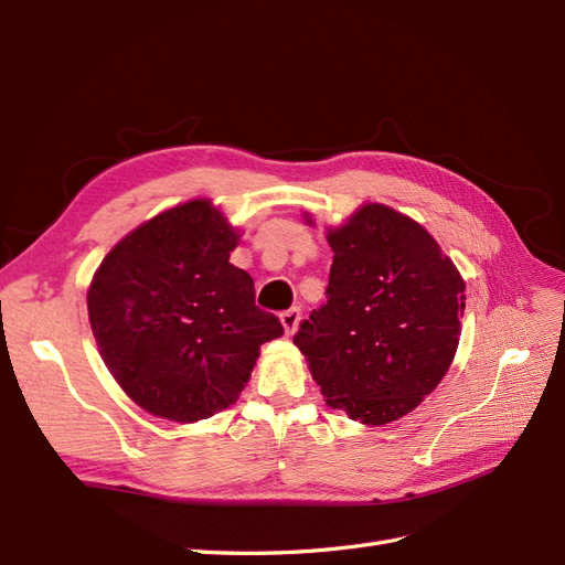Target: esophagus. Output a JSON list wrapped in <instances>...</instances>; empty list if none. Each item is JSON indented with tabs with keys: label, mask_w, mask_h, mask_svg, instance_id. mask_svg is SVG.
<instances>
[{
	"label": "esophagus",
	"mask_w": 565,
	"mask_h": 565,
	"mask_svg": "<svg viewBox=\"0 0 565 565\" xmlns=\"http://www.w3.org/2000/svg\"><path fill=\"white\" fill-rule=\"evenodd\" d=\"M299 320H301V309H297V306H295V309H289V311H285L280 316V322H282V328H285L287 334H295Z\"/></svg>",
	"instance_id": "34e87169"
}]
</instances>
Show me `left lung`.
Wrapping results in <instances>:
<instances>
[{"instance_id":"8db88e82","label":"left lung","mask_w":565,"mask_h":565,"mask_svg":"<svg viewBox=\"0 0 565 565\" xmlns=\"http://www.w3.org/2000/svg\"><path fill=\"white\" fill-rule=\"evenodd\" d=\"M328 301L295 344L330 407L367 426L396 422L452 365L465 280L417 221L380 202L328 231Z\"/></svg>"}]
</instances>
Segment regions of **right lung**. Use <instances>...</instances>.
<instances>
[{"label":"right lung","mask_w":565,"mask_h":565,"mask_svg":"<svg viewBox=\"0 0 565 565\" xmlns=\"http://www.w3.org/2000/svg\"><path fill=\"white\" fill-rule=\"evenodd\" d=\"M241 235L210 200L152 216L94 273L87 309L100 355L146 413L191 424L233 405L259 358L282 334L254 303V280L233 266Z\"/></svg>","instance_id":"1"}]
</instances>
